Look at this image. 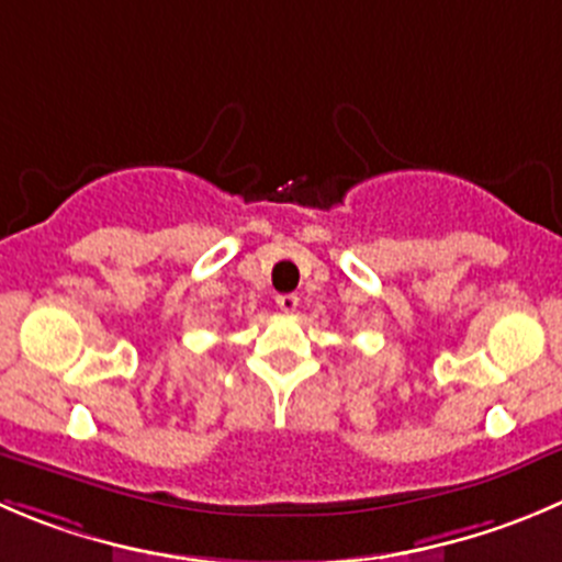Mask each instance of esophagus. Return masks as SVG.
<instances>
[{
  "instance_id": "esophagus-1",
  "label": "esophagus",
  "mask_w": 562,
  "mask_h": 562,
  "mask_svg": "<svg viewBox=\"0 0 562 562\" xmlns=\"http://www.w3.org/2000/svg\"><path fill=\"white\" fill-rule=\"evenodd\" d=\"M276 303H278V308H281V312L292 314L297 308V303H301V297L292 295V292H286V295H278Z\"/></svg>"
}]
</instances>
